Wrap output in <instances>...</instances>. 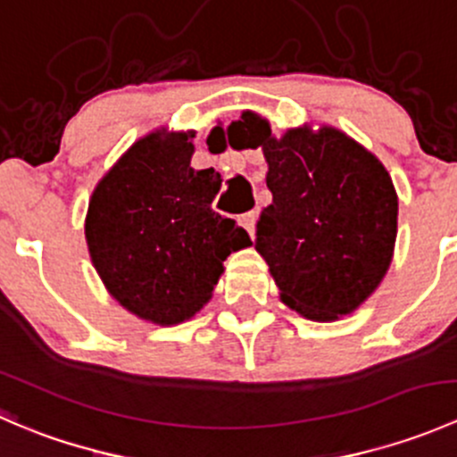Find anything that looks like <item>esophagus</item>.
<instances>
[{
  "label": "esophagus",
  "instance_id": "34e87169",
  "mask_svg": "<svg viewBox=\"0 0 457 457\" xmlns=\"http://www.w3.org/2000/svg\"><path fill=\"white\" fill-rule=\"evenodd\" d=\"M256 220H258V212H247V214L241 216V225L247 229V234H250L252 238H254L256 234Z\"/></svg>",
  "mask_w": 457,
  "mask_h": 457
}]
</instances>
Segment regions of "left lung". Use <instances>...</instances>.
<instances>
[{
  "mask_svg": "<svg viewBox=\"0 0 457 457\" xmlns=\"http://www.w3.org/2000/svg\"><path fill=\"white\" fill-rule=\"evenodd\" d=\"M229 128L265 154L271 205L256 223V252L280 301L318 322L356 312L385 278L398 234V195L385 165L329 126L276 139L267 119L247 110Z\"/></svg>",
  "mask_w": 457,
  "mask_h": 457,
  "instance_id": "1",
  "label": "left lung"
}]
</instances>
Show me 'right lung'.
I'll list each match as a JSON object with an SVG mask.
<instances>
[{
	"instance_id": "add662e5",
	"label": "right lung",
	"mask_w": 457,
	"mask_h": 457,
	"mask_svg": "<svg viewBox=\"0 0 457 457\" xmlns=\"http://www.w3.org/2000/svg\"><path fill=\"white\" fill-rule=\"evenodd\" d=\"M195 132L165 128L139 139L87 203L92 265L119 305L156 325L190 320L212 298L232 252L252 245L212 210L220 174L190 165Z\"/></svg>"
}]
</instances>
